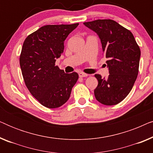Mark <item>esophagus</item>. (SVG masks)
Instances as JSON below:
<instances>
[{
  "mask_svg": "<svg viewBox=\"0 0 153 153\" xmlns=\"http://www.w3.org/2000/svg\"><path fill=\"white\" fill-rule=\"evenodd\" d=\"M79 76L80 77H86L88 76V74H85V73H83V72H79Z\"/></svg>",
  "mask_w": 153,
  "mask_h": 153,
  "instance_id": "34e87169",
  "label": "esophagus"
}]
</instances>
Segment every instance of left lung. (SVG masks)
Listing matches in <instances>:
<instances>
[{"label": "left lung", "mask_w": 153, "mask_h": 153, "mask_svg": "<svg viewBox=\"0 0 153 153\" xmlns=\"http://www.w3.org/2000/svg\"><path fill=\"white\" fill-rule=\"evenodd\" d=\"M83 24L98 35L108 58V78L95 74L98 81L95 98L104 105H116L127 97L137 78L140 48L132 33L114 20L97 19Z\"/></svg>", "instance_id": "8db88e82"}]
</instances>
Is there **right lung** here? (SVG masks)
<instances>
[{
    "instance_id": "obj_1",
    "label": "right lung",
    "mask_w": 153,
    "mask_h": 153,
    "mask_svg": "<svg viewBox=\"0 0 153 153\" xmlns=\"http://www.w3.org/2000/svg\"><path fill=\"white\" fill-rule=\"evenodd\" d=\"M79 24L47 25L26 37L19 62L27 88L45 107L61 106L70 98L79 79L76 72L66 74L55 65L63 53L64 42Z\"/></svg>"
}]
</instances>
